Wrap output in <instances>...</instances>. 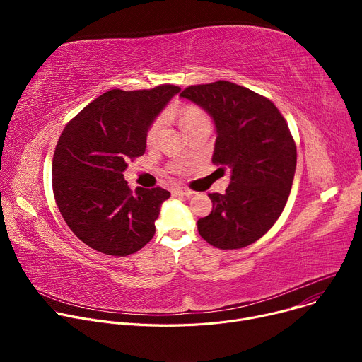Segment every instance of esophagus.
Returning a JSON list of instances; mask_svg holds the SVG:
<instances>
[{"label":"esophagus","mask_w":362,"mask_h":362,"mask_svg":"<svg viewBox=\"0 0 362 362\" xmlns=\"http://www.w3.org/2000/svg\"><path fill=\"white\" fill-rule=\"evenodd\" d=\"M173 193L175 194H179V196H192L194 192L193 190H190L189 187H175L173 189Z\"/></svg>","instance_id":"1"}]
</instances>
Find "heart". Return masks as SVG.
Wrapping results in <instances>:
<instances>
[{"mask_svg":"<svg viewBox=\"0 0 362 362\" xmlns=\"http://www.w3.org/2000/svg\"><path fill=\"white\" fill-rule=\"evenodd\" d=\"M179 116H180V120H182V126L185 129V132H189L190 129H193L194 126L209 120L208 116H206V113L197 107V106H193V105H189V106H185L182 110H179ZM165 123H166V117L165 116H159L154 119V122L150 124L148 130H147V136H146V141L148 144H153L156 143L163 127H165Z\"/></svg>","mask_w":362,"mask_h":362,"instance_id":"obj_1","label":"heart"}]
</instances>
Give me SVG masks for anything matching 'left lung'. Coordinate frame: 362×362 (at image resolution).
Masks as SVG:
<instances>
[{"label": "left lung", "instance_id": "8db88e82", "mask_svg": "<svg viewBox=\"0 0 362 362\" xmlns=\"http://www.w3.org/2000/svg\"><path fill=\"white\" fill-rule=\"evenodd\" d=\"M180 97L212 117V162L230 169L226 193H209L214 209L197 221L199 235L219 249L245 247L274 226L289 197L296 169L289 127L271 100L230 81L190 86Z\"/></svg>", "mask_w": 362, "mask_h": 362}]
</instances>
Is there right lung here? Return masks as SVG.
<instances>
[{
	"mask_svg": "<svg viewBox=\"0 0 362 362\" xmlns=\"http://www.w3.org/2000/svg\"><path fill=\"white\" fill-rule=\"evenodd\" d=\"M180 87L110 90L86 106L63 130L53 158V192L71 232L91 249L127 256L156 232L162 187L130 190L123 172L146 151L150 124Z\"/></svg>",
	"mask_w": 362,
	"mask_h": 362,
	"instance_id": "obj_1",
	"label": "right lung"
}]
</instances>
